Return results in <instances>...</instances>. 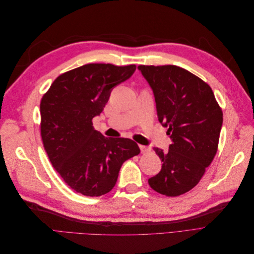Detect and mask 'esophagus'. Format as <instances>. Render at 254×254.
<instances>
[{"mask_svg": "<svg viewBox=\"0 0 254 254\" xmlns=\"http://www.w3.org/2000/svg\"><path fill=\"white\" fill-rule=\"evenodd\" d=\"M140 149H141L142 153H147L150 151V148L148 147V146H144V145H140Z\"/></svg>", "mask_w": 254, "mask_h": 254, "instance_id": "obj_1", "label": "esophagus"}]
</instances>
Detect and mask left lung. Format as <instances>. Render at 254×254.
<instances>
[{"label":"left lung","mask_w":254,"mask_h":254,"mask_svg":"<svg viewBox=\"0 0 254 254\" xmlns=\"http://www.w3.org/2000/svg\"><path fill=\"white\" fill-rule=\"evenodd\" d=\"M155 95L159 122L168 128L172 144L159 174L148 179L152 190L176 197L196 187L216 155L222 111L211 87L177 65H139Z\"/></svg>","instance_id":"left-lung-1"}]
</instances>
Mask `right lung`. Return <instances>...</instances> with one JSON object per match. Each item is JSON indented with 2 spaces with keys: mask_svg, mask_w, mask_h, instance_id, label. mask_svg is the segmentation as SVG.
Masks as SVG:
<instances>
[{
  "mask_svg": "<svg viewBox=\"0 0 254 254\" xmlns=\"http://www.w3.org/2000/svg\"><path fill=\"white\" fill-rule=\"evenodd\" d=\"M134 64H89L54 80L40 103L41 137L54 168L68 187L98 197L114 188L123 163L140 153L125 137H105L94 129L114 87L131 77Z\"/></svg>",
  "mask_w": 254,
  "mask_h": 254,
  "instance_id": "obj_1",
  "label": "right lung"
}]
</instances>
